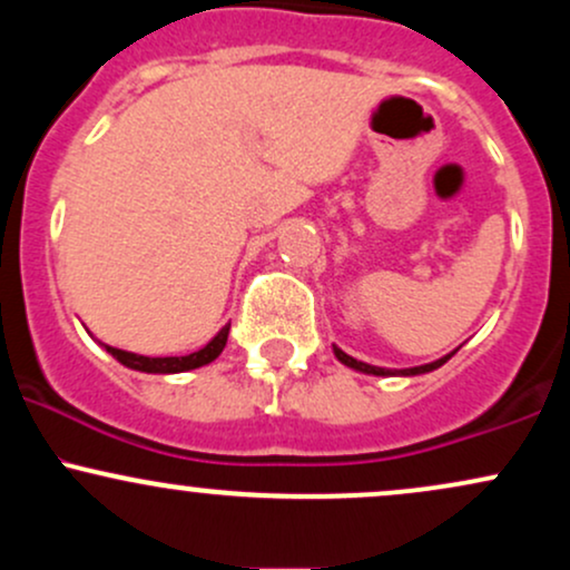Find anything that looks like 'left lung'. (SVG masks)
I'll use <instances>...</instances> for the list:
<instances>
[{"instance_id": "left-lung-1", "label": "left lung", "mask_w": 570, "mask_h": 570, "mask_svg": "<svg viewBox=\"0 0 570 570\" xmlns=\"http://www.w3.org/2000/svg\"><path fill=\"white\" fill-rule=\"evenodd\" d=\"M332 351H335V356H337V362L340 364H345V367H351V370H356V372H364V375H377V377H385V375H404V377H410V375H423V372H431V370H440L444 362H448L450 356H453V353L458 351H450L448 356H442V358H436V362H431V364H421V367H410V370H385V367H372V364H367V362H358V358H353V356H348V353L345 351H340L337 345H332Z\"/></svg>"}]
</instances>
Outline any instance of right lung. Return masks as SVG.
Wrapping results in <instances>:
<instances>
[{
  "instance_id": "obj_1",
  "label": "right lung",
  "mask_w": 570,
  "mask_h": 570,
  "mask_svg": "<svg viewBox=\"0 0 570 570\" xmlns=\"http://www.w3.org/2000/svg\"><path fill=\"white\" fill-rule=\"evenodd\" d=\"M227 332H230V324L222 326L217 335L208 340L200 351L187 353V356H141V353L112 348V345H107V343H101V345L107 348V353H112L122 367L136 370V372H149V375H174V372L198 370V367H203V364H212L214 358L222 353V348H225Z\"/></svg>"
}]
</instances>
